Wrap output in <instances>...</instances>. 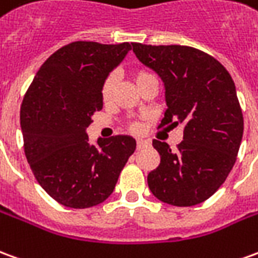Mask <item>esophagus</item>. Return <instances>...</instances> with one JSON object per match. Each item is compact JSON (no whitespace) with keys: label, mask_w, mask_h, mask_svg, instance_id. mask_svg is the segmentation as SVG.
Returning a JSON list of instances; mask_svg holds the SVG:
<instances>
[{"label":"esophagus","mask_w":258,"mask_h":258,"mask_svg":"<svg viewBox=\"0 0 258 258\" xmlns=\"http://www.w3.org/2000/svg\"><path fill=\"white\" fill-rule=\"evenodd\" d=\"M151 145L149 142L145 141V140H138L137 141V149H145V148H148Z\"/></svg>","instance_id":"1"}]
</instances>
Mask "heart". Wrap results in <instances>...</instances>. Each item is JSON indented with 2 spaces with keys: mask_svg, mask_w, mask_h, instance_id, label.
<instances>
[{
  "mask_svg": "<svg viewBox=\"0 0 258 258\" xmlns=\"http://www.w3.org/2000/svg\"><path fill=\"white\" fill-rule=\"evenodd\" d=\"M134 79H135V84L137 85H140L141 82L144 81H147L149 78H155L154 75L151 73H148L145 70H137L134 71ZM117 84V75L114 73H110L106 78H104L103 84H102V89H100V95H102V100H103L104 103H109L111 100V96H113V92H114V88H116ZM130 128L131 131H140V125L138 124H131L130 125Z\"/></svg>",
  "mask_w": 258,
  "mask_h": 258,
  "instance_id": "obj_1",
  "label": "heart"
}]
</instances>
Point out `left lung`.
Instances as JSON below:
<instances>
[{
	"label": "left lung",
	"instance_id": "left-lung-1",
	"mask_svg": "<svg viewBox=\"0 0 258 258\" xmlns=\"http://www.w3.org/2000/svg\"><path fill=\"white\" fill-rule=\"evenodd\" d=\"M133 51L165 84L167 109L159 127L184 124L176 151L152 142L160 163L148 174L149 190L176 207L204 203L226 180L242 142L235 82L219 61L198 48L133 43Z\"/></svg>",
	"mask_w": 258,
	"mask_h": 258
}]
</instances>
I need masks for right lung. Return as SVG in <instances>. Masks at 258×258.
<instances>
[{"mask_svg": "<svg viewBox=\"0 0 258 258\" xmlns=\"http://www.w3.org/2000/svg\"><path fill=\"white\" fill-rule=\"evenodd\" d=\"M133 43L73 41L48 57L21 106L23 148L36 180L57 203L84 210L103 203L135 151L128 135L99 138L86 128L102 110V84Z\"/></svg>", "mask_w": 258, "mask_h": 258, "instance_id": "right-lung-1", "label": "right lung"}]
</instances>
